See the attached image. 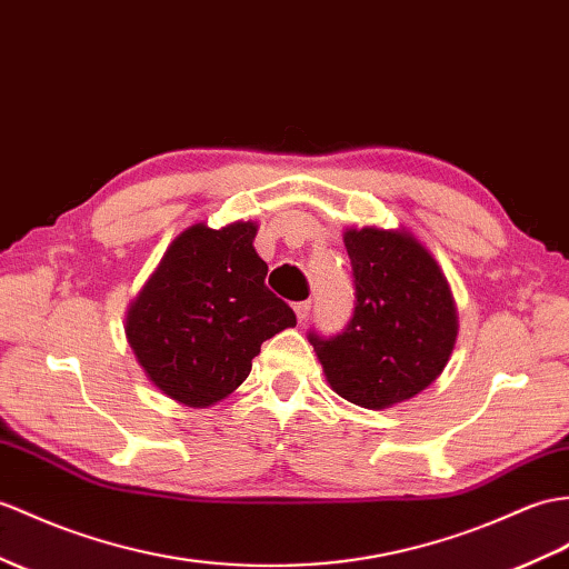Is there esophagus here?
<instances>
[{"label": "esophagus", "instance_id": "1", "mask_svg": "<svg viewBox=\"0 0 569 569\" xmlns=\"http://www.w3.org/2000/svg\"><path fill=\"white\" fill-rule=\"evenodd\" d=\"M310 308H312V302H310V300H300V302H296L293 310H296L298 322H306V320H308V317H310Z\"/></svg>", "mask_w": 569, "mask_h": 569}]
</instances>
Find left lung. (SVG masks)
<instances>
[{"label": "left lung", "mask_w": 569, "mask_h": 569, "mask_svg": "<svg viewBox=\"0 0 569 569\" xmlns=\"http://www.w3.org/2000/svg\"><path fill=\"white\" fill-rule=\"evenodd\" d=\"M353 310L341 332L308 339L341 398L386 409L415 398L443 371L456 341V308L439 263L415 237L349 230Z\"/></svg>", "instance_id": "left-lung-1"}]
</instances>
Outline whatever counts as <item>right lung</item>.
Listing matches in <instances>:
<instances>
[{"label":"right lung","instance_id":"1","mask_svg":"<svg viewBox=\"0 0 569 569\" xmlns=\"http://www.w3.org/2000/svg\"><path fill=\"white\" fill-rule=\"evenodd\" d=\"M254 222L181 232L130 306L126 335L144 373L171 400L208 407L242 386L261 345L296 325L263 283Z\"/></svg>","mask_w":569,"mask_h":569}]
</instances>
